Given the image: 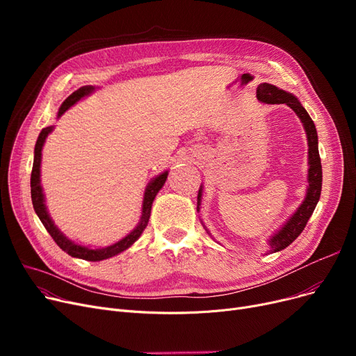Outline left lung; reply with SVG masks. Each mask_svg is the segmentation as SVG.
Here are the masks:
<instances>
[{
  "mask_svg": "<svg viewBox=\"0 0 356 356\" xmlns=\"http://www.w3.org/2000/svg\"><path fill=\"white\" fill-rule=\"evenodd\" d=\"M257 98L259 102L264 104H286L290 106L296 115L300 118L305 131H306V137H307V145H309V170H307V191L305 200L302 202L300 207L297 208V211L287 219L284 225L280 228L273 236L268 239V254L278 252L284 248H287L291 242L302 234L305 229L306 223L309 218L312 216L317 202L321 199V192H322V163H321V156H319V143H317V133H316V127L314 122L312 121L310 115L307 114V111L303 108L293 93L286 92L283 89H280L274 85L270 83H261L257 88ZM203 184L200 186L199 193H197V212L200 211V204H202V193H203ZM203 225V222H202ZM203 228L207 229V227L203 225ZM207 232L211 235V232L207 229Z\"/></svg>",
  "mask_w": 356,
  "mask_h": 356,
  "instance_id": "left-lung-1",
  "label": "left lung"
}]
</instances>
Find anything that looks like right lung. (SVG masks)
I'll return each instance as SVG.
<instances>
[{
  "mask_svg": "<svg viewBox=\"0 0 356 356\" xmlns=\"http://www.w3.org/2000/svg\"><path fill=\"white\" fill-rule=\"evenodd\" d=\"M95 90V86H82L78 90H74L72 95H69L63 104L59 108L58 112V118H60L65 112L76 104L78 101H81L82 98L90 95V93ZM54 129L53 125L46 127L42 129V133L39 134V138H37L35 147H34V161H33V170H31V179H30V186H31V200H33V208L39 216V219L42 220V223L44 225V228L47 229V232L50 234V236L54 239L56 244H58L65 252H67L70 257L74 258H81V259H86V261H102L111 257H115L118 254H121L122 251L128 250L134 242L140 238V235L143 234V231L145 229L148 219H149V213H152V204L159 193V191L163 188L165 180H167V175L168 172H163L161 175L156 176L152 181L147 184L145 192H144V199H143V209H141V218L140 222L137 223V227L131 231L127 236H124L122 239H120L118 242L108 247H102V248H90V247H85L78 244L72 239H69L58 227L54 225V222L51 220L47 208H46V200H44V193H43V188H42V180H40V167H42V149L44 145V141L47 138V136Z\"/></svg>",
  "mask_w": 356,
  "mask_h": 356,
  "instance_id": "add662e5",
  "label": "right lung"
}]
</instances>
